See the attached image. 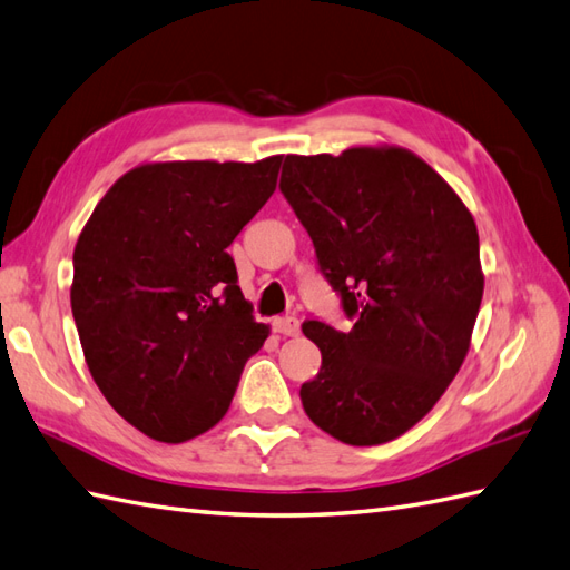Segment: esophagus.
Returning a JSON list of instances; mask_svg holds the SVG:
<instances>
[{
  "label": "esophagus",
  "mask_w": 570,
  "mask_h": 570,
  "mask_svg": "<svg viewBox=\"0 0 570 570\" xmlns=\"http://www.w3.org/2000/svg\"><path fill=\"white\" fill-rule=\"evenodd\" d=\"M273 332L283 334V336H297L299 334V320L289 317V314H285V317H277V320H273Z\"/></svg>",
  "instance_id": "obj_1"
}]
</instances>
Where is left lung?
Wrapping results in <instances>:
<instances>
[{
  "instance_id": "1",
  "label": "left lung",
  "mask_w": 570,
  "mask_h": 570,
  "mask_svg": "<svg viewBox=\"0 0 570 570\" xmlns=\"http://www.w3.org/2000/svg\"><path fill=\"white\" fill-rule=\"evenodd\" d=\"M281 193L353 320L346 332L302 324L322 351L302 407L344 444H385L434 407L471 346L483 299L475 222L436 170L395 146L287 156Z\"/></svg>"
}]
</instances>
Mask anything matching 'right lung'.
I'll return each mask as SVG.
<instances>
[{
    "instance_id": "obj_1",
    "label": "right lung",
    "mask_w": 570,
    "mask_h": 570,
    "mask_svg": "<svg viewBox=\"0 0 570 570\" xmlns=\"http://www.w3.org/2000/svg\"><path fill=\"white\" fill-rule=\"evenodd\" d=\"M281 163H146L85 224L70 305L87 368L150 439L183 444L217 424L271 334L226 248L275 193Z\"/></svg>"
}]
</instances>
